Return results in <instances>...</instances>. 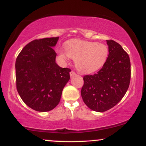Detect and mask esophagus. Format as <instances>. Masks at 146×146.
<instances>
[{"label":"esophagus","instance_id":"1","mask_svg":"<svg viewBox=\"0 0 146 146\" xmlns=\"http://www.w3.org/2000/svg\"><path fill=\"white\" fill-rule=\"evenodd\" d=\"M75 75H76V73H75V72L73 71L70 72V75H71V77H73Z\"/></svg>","mask_w":146,"mask_h":146}]
</instances>
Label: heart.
<instances>
[{"label":"heart","mask_w":146,"mask_h":146,"mask_svg":"<svg viewBox=\"0 0 146 146\" xmlns=\"http://www.w3.org/2000/svg\"><path fill=\"white\" fill-rule=\"evenodd\" d=\"M65 51L60 53L64 60L68 56L75 60V65L79 71L92 73L100 69L108 58V48L102 43L73 40L65 44Z\"/></svg>","instance_id":"b5f03b06"}]
</instances>
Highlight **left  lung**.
Masks as SVG:
<instances>
[{"label": "left lung", "instance_id": "1", "mask_svg": "<svg viewBox=\"0 0 146 146\" xmlns=\"http://www.w3.org/2000/svg\"><path fill=\"white\" fill-rule=\"evenodd\" d=\"M108 58L94 75L83 78L81 90L83 101L90 109L104 112L117 105L123 98L130 81V61L128 53L119 43L106 40Z\"/></svg>", "mask_w": 146, "mask_h": 146}]
</instances>
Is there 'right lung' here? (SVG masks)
<instances>
[{
  "label": "right lung",
  "instance_id": "add662e5",
  "mask_svg": "<svg viewBox=\"0 0 146 146\" xmlns=\"http://www.w3.org/2000/svg\"><path fill=\"white\" fill-rule=\"evenodd\" d=\"M59 37L36 39L28 43L16 60V85L23 101L39 112L53 110L70 79L68 68L56 62L53 47Z\"/></svg>",
  "mask_w": 146,
  "mask_h": 146
}]
</instances>
